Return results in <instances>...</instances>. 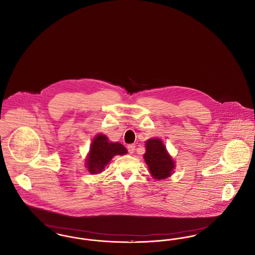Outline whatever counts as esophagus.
I'll return each instance as SVG.
<instances>
[{
    "instance_id": "obj_1",
    "label": "esophagus",
    "mask_w": 255,
    "mask_h": 255,
    "mask_svg": "<svg viewBox=\"0 0 255 255\" xmlns=\"http://www.w3.org/2000/svg\"><path fill=\"white\" fill-rule=\"evenodd\" d=\"M134 148H135V146L133 145V144H129V145L127 146L128 152L130 154H133V152H134Z\"/></svg>"
}]
</instances>
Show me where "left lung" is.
<instances>
[{"mask_svg": "<svg viewBox=\"0 0 255 255\" xmlns=\"http://www.w3.org/2000/svg\"><path fill=\"white\" fill-rule=\"evenodd\" d=\"M143 156L151 176L155 180L166 179L175 169V162L171 158L163 142L159 138H150L145 142Z\"/></svg>", "mask_w": 255, "mask_h": 255, "instance_id": "left-lung-1", "label": "left lung"}]
</instances>
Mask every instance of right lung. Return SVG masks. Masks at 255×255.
<instances>
[{
    "label": "right lung",
    "instance_id": "add662e5",
    "mask_svg": "<svg viewBox=\"0 0 255 255\" xmlns=\"http://www.w3.org/2000/svg\"><path fill=\"white\" fill-rule=\"evenodd\" d=\"M126 153V148L120 142H111L105 134L98 133L93 139L86 159L88 171L91 174H98L104 170L113 157Z\"/></svg>",
    "mask_w": 255,
    "mask_h": 255
}]
</instances>
